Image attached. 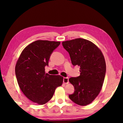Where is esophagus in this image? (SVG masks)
Listing matches in <instances>:
<instances>
[{"label": "esophagus", "instance_id": "obj_1", "mask_svg": "<svg viewBox=\"0 0 123 123\" xmlns=\"http://www.w3.org/2000/svg\"><path fill=\"white\" fill-rule=\"evenodd\" d=\"M63 82L65 84H68L69 83V78L68 77H64Z\"/></svg>", "mask_w": 123, "mask_h": 123}]
</instances>
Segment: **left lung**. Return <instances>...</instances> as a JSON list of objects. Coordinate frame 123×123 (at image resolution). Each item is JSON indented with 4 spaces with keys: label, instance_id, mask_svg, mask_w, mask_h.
<instances>
[{
    "label": "left lung",
    "instance_id": "left-lung-1",
    "mask_svg": "<svg viewBox=\"0 0 123 123\" xmlns=\"http://www.w3.org/2000/svg\"><path fill=\"white\" fill-rule=\"evenodd\" d=\"M73 66L80 67V75L71 77L74 92L70 99L80 106L91 103L101 90L106 70L105 59L99 48L88 40L79 38L62 42Z\"/></svg>",
    "mask_w": 123,
    "mask_h": 123
}]
</instances>
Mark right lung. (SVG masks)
Segmentation results:
<instances>
[{"label":"right lung","mask_w":123,"mask_h":123,"mask_svg":"<svg viewBox=\"0 0 123 123\" xmlns=\"http://www.w3.org/2000/svg\"><path fill=\"white\" fill-rule=\"evenodd\" d=\"M60 43L46 40L35 41L23 50L16 62L15 74L21 91L38 105L49 102L56 88L62 84V76L45 72L51 53Z\"/></svg>","instance_id":"1"}]
</instances>
